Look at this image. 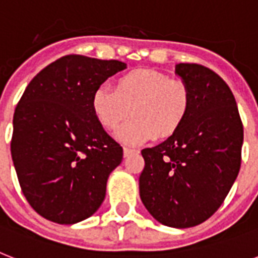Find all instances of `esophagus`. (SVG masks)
<instances>
[{
    "label": "esophagus",
    "mask_w": 258,
    "mask_h": 258,
    "mask_svg": "<svg viewBox=\"0 0 258 258\" xmlns=\"http://www.w3.org/2000/svg\"><path fill=\"white\" fill-rule=\"evenodd\" d=\"M139 153V150H135V149H127V147H124L123 149V155H124V158L130 157L131 154H138Z\"/></svg>",
    "instance_id": "1"
}]
</instances>
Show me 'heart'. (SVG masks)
<instances>
[{"instance_id":"b5f03b06","label":"heart","mask_w":258,"mask_h":258,"mask_svg":"<svg viewBox=\"0 0 258 258\" xmlns=\"http://www.w3.org/2000/svg\"><path fill=\"white\" fill-rule=\"evenodd\" d=\"M191 95L186 83L153 70H134L116 80L115 88L103 86L92 96V111L105 130L115 131L128 117L134 119L116 133L124 145H141L170 137L187 116Z\"/></svg>"}]
</instances>
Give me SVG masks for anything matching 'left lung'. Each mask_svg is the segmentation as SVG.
<instances>
[{
    "label": "left lung",
    "mask_w": 258,
    "mask_h": 258,
    "mask_svg": "<svg viewBox=\"0 0 258 258\" xmlns=\"http://www.w3.org/2000/svg\"><path fill=\"white\" fill-rule=\"evenodd\" d=\"M191 104L179 128L142 150L139 194L151 216L170 228L202 224L220 208L241 166L244 128L236 99L222 79L198 64H176Z\"/></svg>",
    "instance_id": "8db88e82"
}]
</instances>
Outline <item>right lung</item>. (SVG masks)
Segmentation results:
<instances>
[{"mask_svg":"<svg viewBox=\"0 0 258 258\" xmlns=\"http://www.w3.org/2000/svg\"><path fill=\"white\" fill-rule=\"evenodd\" d=\"M125 68L117 60L68 54L38 72L18 101L12 159L26 201L46 220L78 224L103 204L123 149L93 115L92 96Z\"/></svg>","mask_w":258,"mask_h":258,"instance_id":"1","label":"right lung"}]
</instances>
